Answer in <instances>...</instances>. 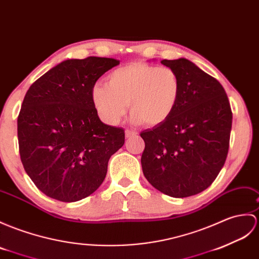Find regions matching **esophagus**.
I'll list each match as a JSON object with an SVG mask.
<instances>
[{
    "label": "esophagus",
    "mask_w": 259,
    "mask_h": 259,
    "mask_svg": "<svg viewBox=\"0 0 259 259\" xmlns=\"http://www.w3.org/2000/svg\"><path fill=\"white\" fill-rule=\"evenodd\" d=\"M124 134H125V137L127 138H130V137H134V136H136L137 135V132L136 131H134V130H129V129H127L124 131Z\"/></svg>",
    "instance_id": "obj_1"
}]
</instances>
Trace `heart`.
<instances>
[{"instance_id":"heart-1","label":"heart","mask_w":259,"mask_h":259,"mask_svg":"<svg viewBox=\"0 0 259 259\" xmlns=\"http://www.w3.org/2000/svg\"><path fill=\"white\" fill-rule=\"evenodd\" d=\"M181 82L176 70L147 63L122 66L95 83L92 99L102 121L118 124L129 108L131 121L154 127L166 121L178 105Z\"/></svg>"}]
</instances>
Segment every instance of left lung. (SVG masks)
Listing matches in <instances>:
<instances>
[{"label": "left lung", "instance_id": "left-lung-1", "mask_svg": "<svg viewBox=\"0 0 259 259\" xmlns=\"http://www.w3.org/2000/svg\"><path fill=\"white\" fill-rule=\"evenodd\" d=\"M181 82L171 117L142 131L144 177L172 197L201 193L223 167L230 147L232 110L223 86L186 58L161 61Z\"/></svg>", "mask_w": 259, "mask_h": 259}]
</instances>
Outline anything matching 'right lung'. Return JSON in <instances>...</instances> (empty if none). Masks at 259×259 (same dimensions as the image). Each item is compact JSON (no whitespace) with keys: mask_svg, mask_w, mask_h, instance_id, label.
<instances>
[{"mask_svg":"<svg viewBox=\"0 0 259 259\" xmlns=\"http://www.w3.org/2000/svg\"><path fill=\"white\" fill-rule=\"evenodd\" d=\"M106 57L67 59L32 83L17 117L21 161L44 194L62 202L97 190L108 161L124 143V130L101 122L92 89L119 65Z\"/></svg>","mask_w":259,"mask_h":259,"instance_id":"add662e5","label":"right lung"}]
</instances>
